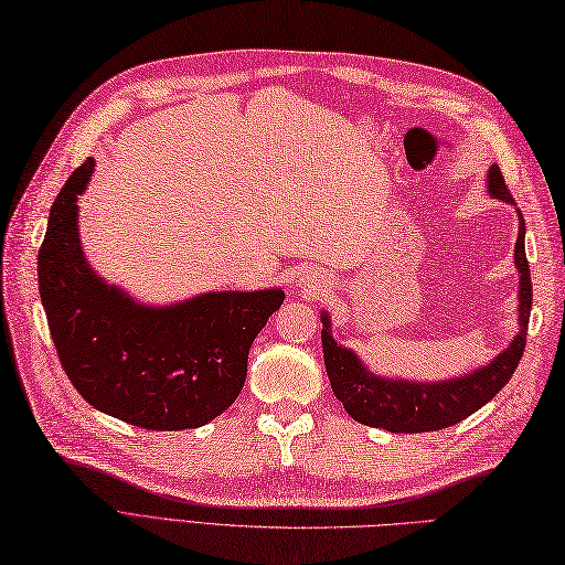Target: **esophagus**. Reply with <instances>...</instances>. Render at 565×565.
Masks as SVG:
<instances>
[{"label":"esophagus","instance_id":"obj_1","mask_svg":"<svg viewBox=\"0 0 565 565\" xmlns=\"http://www.w3.org/2000/svg\"><path fill=\"white\" fill-rule=\"evenodd\" d=\"M297 285H299V287H305V290H307L309 295H319V292H323V290H326V282H323L321 278H316V273H305V275H299Z\"/></svg>","mask_w":565,"mask_h":565}]
</instances>
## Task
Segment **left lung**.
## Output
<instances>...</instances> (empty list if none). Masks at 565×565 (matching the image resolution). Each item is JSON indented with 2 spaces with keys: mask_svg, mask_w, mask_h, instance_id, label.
Returning <instances> with one entry per match:
<instances>
[{
  "mask_svg": "<svg viewBox=\"0 0 565 565\" xmlns=\"http://www.w3.org/2000/svg\"><path fill=\"white\" fill-rule=\"evenodd\" d=\"M487 191L491 199L515 205L508 194L499 164H491L487 172ZM518 242H515V268L518 282V333L493 360L470 374L446 381H405L379 376L356 356L354 350L342 348L330 330V316L321 311V342L326 374L330 388L348 409V415L366 426L386 429L393 434H422L438 431L470 417L472 412L484 407L508 381H511L520 356L525 352L527 323L532 309V280L525 256V217L518 211Z\"/></svg>",
  "mask_w": 565,
  "mask_h": 565,
  "instance_id": "obj_1",
  "label": "left lung"
}]
</instances>
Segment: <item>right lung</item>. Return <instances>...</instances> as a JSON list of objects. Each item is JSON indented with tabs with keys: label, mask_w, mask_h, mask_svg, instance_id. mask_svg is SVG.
I'll return each mask as SVG.
<instances>
[{
	"label": "right lung",
	"mask_w": 565,
	"mask_h": 565,
	"mask_svg": "<svg viewBox=\"0 0 565 565\" xmlns=\"http://www.w3.org/2000/svg\"><path fill=\"white\" fill-rule=\"evenodd\" d=\"M95 160L66 179L38 254L50 335L74 388L95 409L150 431L209 424L237 401L254 338L285 290H220L143 305L88 264L78 237V196Z\"/></svg>",
	"instance_id": "add662e5"
}]
</instances>
